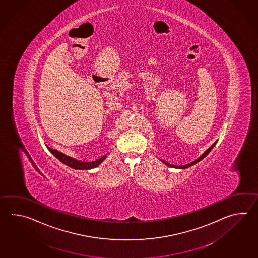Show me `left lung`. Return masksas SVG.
<instances>
[{
    "mask_svg": "<svg viewBox=\"0 0 258 258\" xmlns=\"http://www.w3.org/2000/svg\"><path fill=\"white\" fill-rule=\"evenodd\" d=\"M216 142H214L212 145H211V147L209 148L207 151H206L205 153H203L200 157L198 158L197 160H195L194 162H192L191 163H188V164H185V165H174V164H171V163H167V162H165V161H163V160H161L162 162H163L165 165H167V166H170V167H173V168H178V169H185V168H188V167H190V166H192V165H194V164H196V163H199V162H200L201 160H203L204 158L210 153V152H211V150L213 149V147L215 146Z\"/></svg>",
    "mask_w": 258,
    "mask_h": 258,
    "instance_id": "8db88e82",
    "label": "left lung"
}]
</instances>
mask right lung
I'll return each instance as SVG.
<instances>
[{"label":"right lung","mask_w":258,"mask_h":258,"mask_svg":"<svg viewBox=\"0 0 258 258\" xmlns=\"http://www.w3.org/2000/svg\"><path fill=\"white\" fill-rule=\"evenodd\" d=\"M48 150L50 151V153H52L55 157L58 158L61 163H63L64 164L68 165V166L72 167V168L76 169V170H89V169L95 168L96 166H98L107 156V154H106V155H104V156L99 158L96 161L88 162L87 163V162H81V161H78V160H75L74 158L67 156L64 153H59L58 151L53 150L51 148L48 147Z\"/></svg>","instance_id":"add662e5"}]
</instances>
